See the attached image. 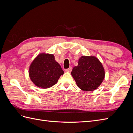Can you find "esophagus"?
<instances>
[{
	"label": "esophagus",
	"mask_w": 133,
	"mask_h": 133,
	"mask_svg": "<svg viewBox=\"0 0 133 133\" xmlns=\"http://www.w3.org/2000/svg\"><path fill=\"white\" fill-rule=\"evenodd\" d=\"M71 70H72V67L71 66L69 67V68H68V69H65V71L66 72H71Z\"/></svg>",
	"instance_id": "obj_1"
}]
</instances>
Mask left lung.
I'll list each match as a JSON object with an SVG mask.
<instances>
[{"label":"left lung","instance_id":"1","mask_svg":"<svg viewBox=\"0 0 133 133\" xmlns=\"http://www.w3.org/2000/svg\"><path fill=\"white\" fill-rule=\"evenodd\" d=\"M76 85L84 91L94 90L100 86L105 77V71L99 59L94 56H82L78 66L71 73Z\"/></svg>","mask_w":133,"mask_h":133}]
</instances>
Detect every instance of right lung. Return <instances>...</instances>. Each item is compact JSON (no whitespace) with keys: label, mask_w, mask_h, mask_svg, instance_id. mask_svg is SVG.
<instances>
[{"label":"right lung","mask_w":133,"mask_h":133,"mask_svg":"<svg viewBox=\"0 0 133 133\" xmlns=\"http://www.w3.org/2000/svg\"><path fill=\"white\" fill-rule=\"evenodd\" d=\"M64 74L53 54L41 53L30 64L29 77L36 86L46 89L54 85Z\"/></svg>","instance_id":"add662e5"}]
</instances>
